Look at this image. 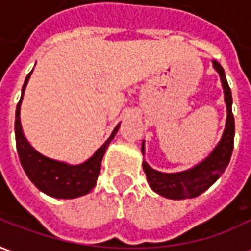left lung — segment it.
<instances>
[{
  "mask_svg": "<svg viewBox=\"0 0 251 251\" xmlns=\"http://www.w3.org/2000/svg\"><path fill=\"white\" fill-rule=\"evenodd\" d=\"M212 63L216 71L221 75L227 106L226 129L223 131L221 142L216 145L215 149L203 163H200L189 171L179 172V174H163L151 168L145 161L142 163V168L147 175L151 188L168 199H192L201 195L221 177L231 158L232 149H234V134H235V122H234L231 107V90L227 83L223 67L216 60ZM141 149L144 153V144Z\"/></svg>",
  "mask_w": 251,
  "mask_h": 251,
  "instance_id": "8db88e82",
  "label": "left lung"
}]
</instances>
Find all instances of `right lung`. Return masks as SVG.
I'll return each instance as SVG.
<instances>
[{
	"mask_svg": "<svg viewBox=\"0 0 251 251\" xmlns=\"http://www.w3.org/2000/svg\"><path fill=\"white\" fill-rule=\"evenodd\" d=\"M30 74L32 71L25 79L23 94L16 109L14 133H16V147H17L20 163L30 181L40 189L41 192L50 196L59 198V199H72V198L88 194L97 184L103 154L111 140L117 134L120 125H117L109 140L94 153L93 157L88 158L86 163L80 165H68V164L44 157L43 154L36 152L29 145V142L26 141L21 130V124H20V104L23 100L25 86L29 80Z\"/></svg>",
	"mask_w": 251,
	"mask_h": 251,
	"instance_id": "1",
	"label": "right lung"
}]
</instances>
